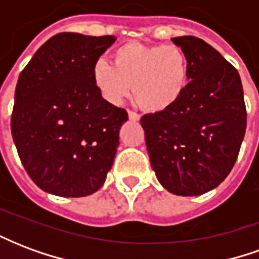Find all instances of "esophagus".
Segmentation results:
<instances>
[{
    "label": "esophagus",
    "instance_id": "1",
    "mask_svg": "<svg viewBox=\"0 0 259 259\" xmlns=\"http://www.w3.org/2000/svg\"><path fill=\"white\" fill-rule=\"evenodd\" d=\"M129 119H132V120H140V115L137 112H133V111H129Z\"/></svg>",
    "mask_w": 259,
    "mask_h": 259
}]
</instances>
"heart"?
Returning <instances> with one entry per match:
<instances>
[{
	"label": "heart",
	"mask_w": 259,
	"mask_h": 259,
	"mask_svg": "<svg viewBox=\"0 0 259 259\" xmlns=\"http://www.w3.org/2000/svg\"><path fill=\"white\" fill-rule=\"evenodd\" d=\"M111 65L97 59L91 77L104 100L120 104L132 93L148 112H163L178 104L190 79V59L176 44L126 42L112 54Z\"/></svg>",
	"instance_id": "obj_1"
}]
</instances>
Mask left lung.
Here are the masks:
<instances>
[{"label": "left lung", "instance_id": "1", "mask_svg": "<svg viewBox=\"0 0 259 259\" xmlns=\"http://www.w3.org/2000/svg\"><path fill=\"white\" fill-rule=\"evenodd\" d=\"M172 41L190 59V81L178 104L144 115L147 151L159 183L178 195H200L226 179L247 126L240 74L194 36Z\"/></svg>", "mask_w": 259, "mask_h": 259}]
</instances>
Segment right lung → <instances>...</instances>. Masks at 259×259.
I'll return each instance as SVG.
<instances>
[{
  "label": "right lung",
  "instance_id": "right-lung-1",
  "mask_svg": "<svg viewBox=\"0 0 259 259\" xmlns=\"http://www.w3.org/2000/svg\"><path fill=\"white\" fill-rule=\"evenodd\" d=\"M113 41L59 33L20 73L11 130L26 172L41 190L85 197L107 179L127 112L102 98L91 70Z\"/></svg>",
  "mask_w": 259,
  "mask_h": 259
}]
</instances>
